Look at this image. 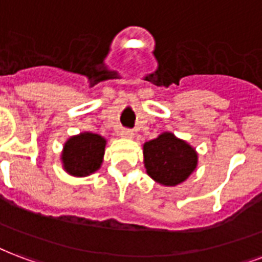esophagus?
<instances>
[{"mask_svg": "<svg viewBox=\"0 0 262 262\" xmlns=\"http://www.w3.org/2000/svg\"><path fill=\"white\" fill-rule=\"evenodd\" d=\"M120 135L124 138H134V131L129 128H123L120 131Z\"/></svg>", "mask_w": 262, "mask_h": 262, "instance_id": "obj_1", "label": "esophagus"}]
</instances>
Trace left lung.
Returning <instances> with one entry per match:
<instances>
[{"instance_id": "1", "label": "left lung", "mask_w": 262, "mask_h": 262, "mask_svg": "<svg viewBox=\"0 0 262 262\" xmlns=\"http://www.w3.org/2000/svg\"><path fill=\"white\" fill-rule=\"evenodd\" d=\"M145 167L159 184L174 186L192 174L198 164V155L188 143L164 133L143 145Z\"/></svg>"}]
</instances>
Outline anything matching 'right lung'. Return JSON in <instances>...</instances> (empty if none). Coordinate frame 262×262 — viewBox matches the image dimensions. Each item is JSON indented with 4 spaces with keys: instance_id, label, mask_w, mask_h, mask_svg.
Instances as JSON below:
<instances>
[{
    "instance_id": "1",
    "label": "right lung",
    "mask_w": 262,
    "mask_h": 262,
    "mask_svg": "<svg viewBox=\"0 0 262 262\" xmlns=\"http://www.w3.org/2000/svg\"><path fill=\"white\" fill-rule=\"evenodd\" d=\"M105 143L106 141L101 135L91 133L70 138L64 145L62 155L64 170L77 177L88 176L96 171L102 163Z\"/></svg>"
}]
</instances>
